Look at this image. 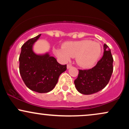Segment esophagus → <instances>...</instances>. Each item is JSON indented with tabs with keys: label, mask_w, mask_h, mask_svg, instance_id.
<instances>
[{
	"label": "esophagus",
	"mask_w": 129,
	"mask_h": 129,
	"mask_svg": "<svg viewBox=\"0 0 129 129\" xmlns=\"http://www.w3.org/2000/svg\"><path fill=\"white\" fill-rule=\"evenodd\" d=\"M71 67H72V66H71V65H70V64H68L67 66V69H70Z\"/></svg>",
	"instance_id": "esophagus-1"
}]
</instances>
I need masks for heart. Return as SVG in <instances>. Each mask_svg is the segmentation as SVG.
Listing matches in <instances>:
<instances>
[{"label": "heart", "instance_id": "heart-1", "mask_svg": "<svg viewBox=\"0 0 129 129\" xmlns=\"http://www.w3.org/2000/svg\"><path fill=\"white\" fill-rule=\"evenodd\" d=\"M55 55L64 62L71 57H75L78 66L82 68H89L94 66L100 59L101 47L100 43L84 39L70 41L63 44L62 48L53 50Z\"/></svg>", "mask_w": 129, "mask_h": 129}]
</instances>
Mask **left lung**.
I'll return each mask as SVG.
<instances>
[{
	"label": "left lung",
	"mask_w": 129,
	"mask_h": 129,
	"mask_svg": "<svg viewBox=\"0 0 129 129\" xmlns=\"http://www.w3.org/2000/svg\"><path fill=\"white\" fill-rule=\"evenodd\" d=\"M103 57L92 69L79 70L78 78L75 80L76 88L83 94H91L103 90L113 73V59L109 47L104 45Z\"/></svg>",
	"instance_id": "1"
}]
</instances>
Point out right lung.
I'll use <instances>...</instances> for the list:
<instances>
[{
  "mask_svg": "<svg viewBox=\"0 0 129 129\" xmlns=\"http://www.w3.org/2000/svg\"><path fill=\"white\" fill-rule=\"evenodd\" d=\"M41 35L29 39L22 46L19 72L26 86L38 93H48L56 86L59 77L67 70L48 53L37 54L33 47Z\"/></svg>",
  "mask_w": 129,
  "mask_h": 129,
  "instance_id": "1",
  "label": "right lung"
}]
</instances>
